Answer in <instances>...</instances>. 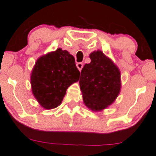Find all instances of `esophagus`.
<instances>
[{
    "label": "esophagus",
    "mask_w": 156,
    "mask_h": 156,
    "mask_svg": "<svg viewBox=\"0 0 156 156\" xmlns=\"http://www.w3.org/2000/svg\"><path fill=\"white\" fill-rule=\"evenodd\" d=\"M76 66H77V68H78V70L81 72V69H82V68H83V66H84V65H83V63H81V62H78L76 65Z\"/></svg>",
    "instance_id": "1"
}]
</instances>
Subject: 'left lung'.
Instances as JSON below:
<instances>
[{
    "label": "left lung",
    "mask_w": 156,
    "mask_h": 156,
    "mask_svg": "<svg viewBox=\"0 0 156 156\" xmlns=\"http://www.w3.org/2000/svg\"><path fill=\"white\" fill-rule=\"evenodd\" d=\"M90 62L81 72L79 84L83 102L89 109L100 112L112 104L120 94L121 72L101 50L90 54Z\"/></svg>",
    "instance_id": "8db88e82"
}]
</instances>
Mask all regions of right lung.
I'll use <instances>...</instances> for the list:
<instances>
[{
    "label": "right lung",
    "instance_id": "right-lung-1",
    "mask_svg": "<svg viewBox=\"0 0 156 156\" xmlns=\"http://www.w3.org/2000/svg\"><path fill=\"white\" fill-rule=\"evenodd\" d=\"M79 77L74 56L58 48L37 59L31 74V91L41 107L52 109L61 104L66 90Z\"/></svg>",
    "mask_w": 156,
    "mask_h": 156
}]
</instances>
